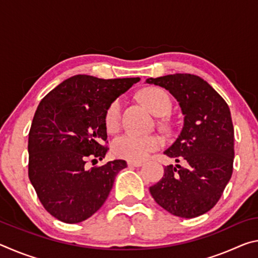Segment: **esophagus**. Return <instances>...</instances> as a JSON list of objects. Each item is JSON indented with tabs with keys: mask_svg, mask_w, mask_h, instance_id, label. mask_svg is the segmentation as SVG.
<instances>
[{
	"mask_svg": "<svg viewBox=\"0 0 258 258\" xmlns=\"http://www.w3.org/2000/svg\"><path fill=\"white\" fill-rule=\"evenodd\" d=\"M127 165H128V167H140V166H142V161L128 160L127 161Z\"/></svg>",
	"mask_w": 258,
	"mask_h": 258,
	"instance_id": "34e87169",
	"label": "esophagus"
}]
</instances>
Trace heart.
Listing matches in <instances>:
<instances>
[{"instance_id": "heart-1", "label": "heart", "mask_w": 258, "mask_h": 258, "mask_svg": "<svg viewBox=\"0 0 258 258\" xmlns=\"http://www.w3.org/2000/svg\"><path fill=\"white\" fill-rule=\"evenodd\" d=\"M141 99L157 116H166L172 111V100L168 93L159 87H149L141 92ZM123 102L116 99L109 104L104 113V124L109 132H117L121 126ZM164 141L159 135H139L126 133L112 142V151L117 157L132 161L145 160L151 152L163 147Z\"/></svg>"}]
</instances>
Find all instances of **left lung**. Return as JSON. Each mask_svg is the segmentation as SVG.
Here are the masks:
<instances>
[{
  "label": "left lung",
  "mask_w": 258,
  "mask_h": 258,
  "mask_svg": "<svg viewBox=\"0 0 258 258\" xmlns=\"http://www.w3.org/2000/svg\"><path fill=\"white\" fill-rule=\"evenodd\" d=\"M167 90L184 116L180 135L164 151L180 165H167L152 198L173 215L192 218L215 206L230 181L234 158V131L228 103L202 77L174 74L148 78Z\"/></svg>",
  "instance_id": "1"
}]
</instances>
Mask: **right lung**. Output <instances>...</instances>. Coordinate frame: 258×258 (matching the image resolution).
<instances>
[{
    "label": "right lung",
    "instance_id": "obj_1",
    "mask_svg": "<svg viewBox=\"0 0 258 258\" xmlns=\"http://www.w3.org/2000/svg\"><path fill=\"white\" fill-rule=\"evenodd\" d=\"M140 77L102 80L75 75L54 87L38 104L28 138V176L52 216L74 224L99 211L125 160L86 168L87 159L109 150L104 113Z\"/></svg>",
    "mask_w": 258,
    "mask_h": 258
}]
</instances>
